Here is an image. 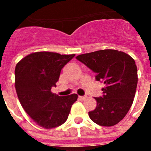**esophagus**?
Returning <instances> with one entry per match:
<instances>
[{
	"mask_svg": "<svg viewBox=\"0 0 151 151\" xmlns=\"http://www.w3.org/2000/svg\"><path fill=\"white\" fill-rule=\"evenodd\" d=\"M86 98H87L86 96H79V99H81V100H85V99H86Z\"/></svg>",
	"mask_w": 151,
	"mask_h": 151,
	"instance_id": "esophagus-1",
	"label": "esophagus"
}]
</instances>
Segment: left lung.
Returning a JSON list of instances; mask_svg holds the SVG:
<instances>
[{
    "instance_id": "left-lung-1",
    "label": "left lung",
    "mask_w": 151,
    "mask_h": 151,
    "mask_svg": "<svg viewBox=\"0 0 151 151\" xmlns=\"http://www.w3.org/2000/svg\"><path fill=\"white\" fill-rule=\"evenodd\" d=\"M76 59L96 73L105 84L103 96L96 97V109L88 112L92 122L110 127L121 122L129 112L136 94L138 75L136 62L130 55L114 49L79 55Z\"/></svg>"
}]
</instances>
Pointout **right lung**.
Returning <instances> with one entry per match:
<instances>
[{
  "instance_id": "add662e5",
  "label": "right lung",
  "mask_w": 151,
  "mask_h": 151,
  "mask_svg": "<svg viewBox=\"0 0 151 151\" xmlns=\"http://www.w3.org/2000/svg\"><path fill=\"white\" fill-rule=\"evenodd\" d=\"M75 55L38 52L28 55L15 66V86L21 105L44 129L61 125L68 118L78 95L59 96L51 92L61 70Z\"/></svg>"
}]
</instances>
